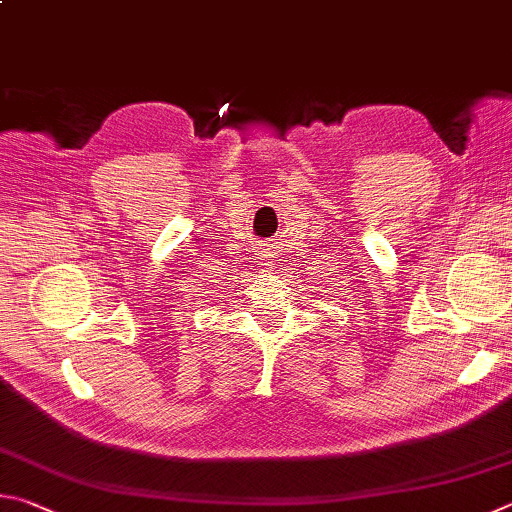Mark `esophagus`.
I'll return each mask as SVG.
<instances>
[{
  "mask_svg": "<svg viewBox=\"0 0 512 512\" xmlns=\"http://www.w3.org/2000/svg\"><path fill=\"white\" fill-rule=\"evenodd\" d=\"M264 259H268V255H266V257H264ZM268 266H271V262H268Z\"/></svg>",
  "mask_w": 512,
  "mask_h": 512,
  "instance_id": "34e87169",
  "label": "esophagus"
}]
</instances>
